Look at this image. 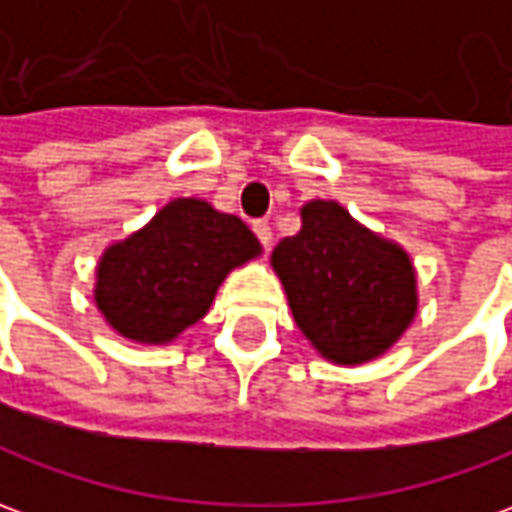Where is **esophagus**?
Wrapping results in <instances>:
<instances>
[{"instance_id": "esophagus-1", "label": "esophagus", "mask_w": 512, "mask_h": 512, "mask_svg": "<svg viewBox=\"0 0 512 512\" xmlns=\"http://www.w3.org/2000/svg\"><path fill=\"white\" fill-rule=\"evenodd\" d=\"M252 229H255L257 241H260L263 246H266V249H269V246H271V227H269V224H266V221H255V224H252Z\"/></svg>"}]
</instances>
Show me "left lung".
Here are the masks:
<instances>
[{"label": "left lung", "instance_id": "1", "mask_svg": "<svg viewBox=\"0 0 512 512\" xmlns=\"http://www.w3.org/2000/svg\"><path fill=\"white\" fill-rule=\"evenodd\" d=\"M302 227L271 252L291 314L322 358L384 356L417 314V274L401 243L361 227L339 201L302 204Z\"/></svg>", "mask_w": 512, "mask_h": 512}]
</instances>
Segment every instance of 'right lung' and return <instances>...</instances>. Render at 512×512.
Returning a JSON list of instances; mask_svg holds the SVG:
<instances>
[{"label":"right lung","mask_w":512,"mask_h":512,"mask_svg":"<svg viewBox=\"0 0 512 512\" xmlns=\"http://www.w3.org/2000/svg\"><path fill=\"white\" fill-rule=\"evenodd\" d=\"M238 215L204 198H173L95 269V305L114 333L137 344H170L210 311L227 274L260 257Z\"/></svg>","instance_id":"obj_1"}]
</instances>
